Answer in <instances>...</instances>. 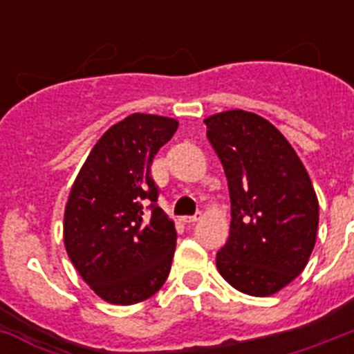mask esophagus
<instances>
[{
	"label": "esophagus",
	"mask_w": 354,
	"mask_h": 354,
	"mask_svg": "<svg viewBox=\"0 0 354 354\" xmlns=\"http://www.w3.org/2000/svg\"><path fill=\"white\" fill-rule=\"evenodd\" d=\"M182 221L185 222V224H194V222L200 221V216H196V215H194V216H183Z\"/></svg>",
	"instance_id": "34e87169"
}]
</instances>
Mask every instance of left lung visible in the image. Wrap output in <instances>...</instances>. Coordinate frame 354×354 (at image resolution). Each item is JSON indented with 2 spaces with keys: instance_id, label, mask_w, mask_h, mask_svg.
I'll return each instance as SVG.
<instances>
[{
  "instance_id": "8db88e82",
  "label": "left lung",
  "mask_w": 354,
  "mask_h": 354,
  "mask_svg": "<svg viewBox=\"0 0 354 354\" xmlns=\"http://www.w3.org/2000/svg\"><path fill=\"white\" fill-rule=\"evenodd\" d=\"M204 122L232 200L230 239L216 268L239 292L272 296L301 274L316 244L313 182L285 136L257 113L227 110Z\"/></svg>"
}]
</instances>
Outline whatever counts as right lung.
I'll return each mask as SVG.
<instances>
[{"instance_id":"obj_1","label":"right lung","mask_w":354,"mask_h":354,"mask_svg":"<svg viewBox=\"0 0 354 354\" xmlns=\"http://www.w3.org/2000/svg\"><path fill=\"white\" fill-rule=\"evenodd\" d=\"M176 128V119L128 115L102 133L69 193L66 252L91 290L112 305L149 299L171 272L176 230L156 204L150 165Z\"/></svg>"}]
</instances>
